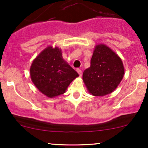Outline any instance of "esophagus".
<instances>
[{
  "instance_id": "obj_1",
  "label": "esophagus",
  "mask_w": 148,
  "mask_h": 148,
  "mask_svg": "<svg viewBox=\"0 0 148 148\" xmlns=\"http://www.w3.org/2000/svg\"><path fill=\"white\" fill-rule=\"evenodd\" d=\"M77 72H78V74H79V77H82V71L81 69H77Z\"/></svg>"
}]
</instances>
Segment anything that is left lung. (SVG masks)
I'll return each mask as SVG.
<instances>
[{
    "mask_svg": "<svg viewBox=\"0 0 148 148\" xmlns=\"http://www.w3.org/2000/svg\"><path fill=\"white\" fill-rule=\"evenodd\" d=\"M125 74L120 56L104 44L95 46L90 67L83 72V81L88 92L100 97L112 93L120 84Z\"/></svg>",
    "mask_w": 148,
    "mask_h": 148,
    "instance_id": "left-lung-1",
    "label": "left lung"
}]
</instances>
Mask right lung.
Wrapping results in <instances>:
<instances>
[{"label":"right lung","instance_id":"1","mask_svg":"<svg viewBox=\"0 0 148 148\" xmlns=\"http://www.w3.org/2000/svg\"><path fill=\"white\" fill-rule=\"evenodd\" d=\"M30 75L34 84L50 98L65 93L79 74L62 57L61 49L48 46L33 61Z\"/></svg>","mask_w":148,"mask_h":148}]
</instances>
